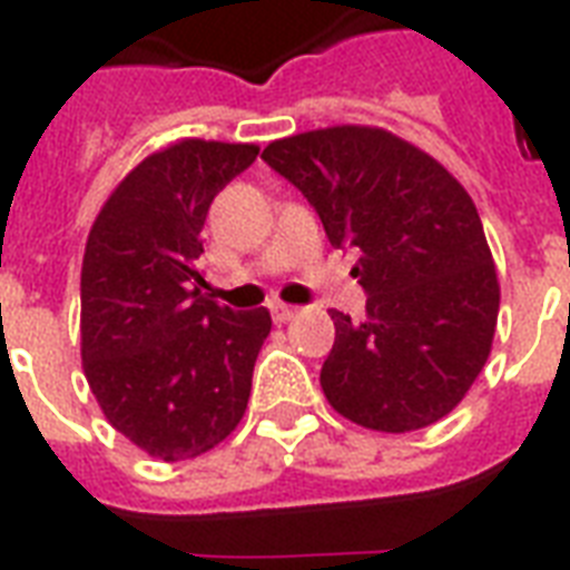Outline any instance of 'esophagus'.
Returning a JSON list of instances; mask_svg holds the SVG:
<instances>
[{
  "instance_id": "34e87169",
  "label": "esophagus",
  "mask_w": 570,
  "mask_h": 570,
  "mask_svg": "<svg viewBox=\"0 0 570 570\" xmlns=\"http://www.w3.org/2000/svg\"><path fill=\"white\" fill-rule=\"evenodd\" d=\"M295 313H298V307H293V304H272V320H275L277 325L295 320Z\"/></svg>"
}]
</instances>
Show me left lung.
Returning <instances> with one entry per match:
<instances>
[{
	"instance_id": "obj_1",
	"label": "left lung",
	"mask_w": 570,
	"mask_h": 570,
	"mask_svg": "<svg viewBox=\"0 0 570 570\" xmlns=\"http://www.w3.org/2000/svg\"><path fill=\"white\" fill-rule=\"evenodd\" d=\"M361 254L364 322L331 311V407L373 432H416L468 396L494 343L500 281L476 204L434 156L381 127L340 124L263 150Z\"/></svg>"
}]
</instances>
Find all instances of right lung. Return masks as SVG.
<instances>
[{
  "label": "right lung",
  "instance_id": "add662e5",
  "mask_svg": "<svg viewBox=\"0 0 570 570\" xmlns=\"http://www.w3.org/2000/svg\"><path fill=\"white\" fill-rule=\"evenodd\" d=\"M257 154L204 138L159 147L106 197L85 242V379L106 420L150 459L204 455L248 407L272 316L215 304L195 259L213 197Z\"/></svg>",
  "mask_w": 570,
  "mask_h": 570
}]
</instances>
